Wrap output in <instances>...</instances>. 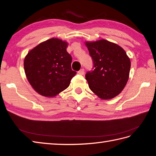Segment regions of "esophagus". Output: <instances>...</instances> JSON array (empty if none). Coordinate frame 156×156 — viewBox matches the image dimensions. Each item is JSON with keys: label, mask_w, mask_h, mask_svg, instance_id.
Masks as SVG:
<instances>
[{"label": "esophagus", "mask_w": 156, "mask_h": 156, "mask_svg": "<svg viewBox=\"0 0 156 156\" xmlns=\"http://www.w3.org/2000/svg\"><path fill=\"white\" fill-rule=\"evenodd\" d=\"M78 73H79V75H84V73H85V70H84V69H81L79 70V71H78Z\"/></svg>", "instance_id": "34e87169"}]
</instances>
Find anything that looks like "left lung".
I'll return each instance as SVG.
<instances>
[{"label": "left lung", "mask_w": 156, "mask_h": 156, "mask_svg": "<svg viewBox=\"0 0 156 156\" xmlns=\"http://www.w3.org/2000/svg\"><path fill=\"white\" fill-rule=\"evenodd\" d=\"M94 70L85 78L90 89L101 99H111L122 92L129 78L131 62L124 49L106 40L85 41Z\"/></svg>", "instance_id": "left-lung-1"}]
</instances>
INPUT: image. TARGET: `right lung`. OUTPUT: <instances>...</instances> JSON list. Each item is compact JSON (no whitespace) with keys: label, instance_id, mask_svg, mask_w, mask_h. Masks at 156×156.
I'll return each instance as SVG.
<instances>
[{"label":"right lung","instance_id":"right-lung-1","mask_svg":"<svg viewBox=\"0 0 156 156\" xmlns=\"http://www.w3.org/2000/svg\"><path fill=\"white\" fill-rule=\"evenodd\" d=\"M68 43L54 37L40 43L26 55L24 68L30 85L46 97H55L69 86L75 71L67 51Z\"/></svg>","mask_w":156,"mask_h":156}]
</instances>
